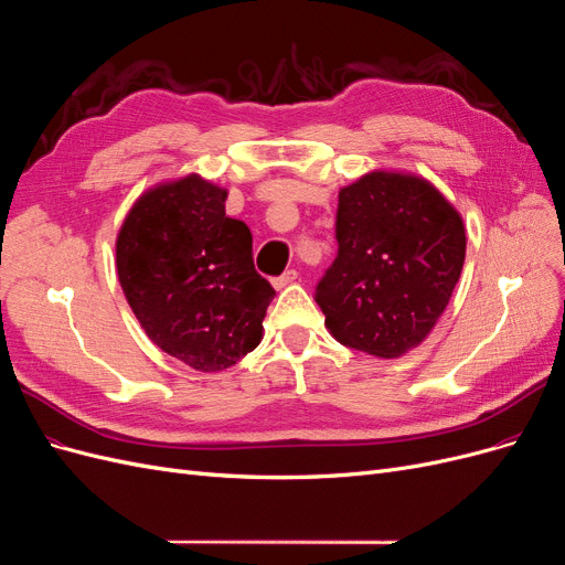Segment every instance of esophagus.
I'll return each mask as SVG.
<instances>
[{
    "label": "esophagus",
    "mask_w": 565,
    "mask_h": 565,
    "mask_svg": "<svg viewBox=\"0 0 565 565\" xmlns=\"http://www.w3.org/2000/svg\"><path fill=\"white\" fill-rule=\"evenodd\" d=\"M296 279H298V271H296V269H286L281 277L271 279V286H275V288L279 290V288H284V286H288V284H294Z\"/></svg>",
    "instance_id": "obj_1"
}]
</instances>
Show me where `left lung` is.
<instances>
[{
	"label": "left lung",
	"instance_id": "8db88e82",
	"mask_svg": "<svg viewBox=\"0 0 565 565\" xmlns=\"http://www.w3.org/2000/svg\"><path fill=\"white\" fill-rule=\"evenodd\" d=\"M335 239L315 294L333 338L382 359L420 344L465 265L460 213L423 178L373 171L340 190Z\"/></svg>",
	"mask_w": 565,
	"mask_h": 565
}]
</instances>
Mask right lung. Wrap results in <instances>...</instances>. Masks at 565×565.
I'll return each mask as SVG.
<instances>
[{"instance_id":"add662e5","label":"right lung","mask_w":565,"mask_h":565,"mask_svg":"<svg viewBox=\"0 0 565 565\" xmlns=\"http://www.w3.org/2000/svg\"><path fill=\"white\" fill-rule=\"evenodd\" d=\"M227 192L185 175L145 192L117 236V275L136 319L167 354L202 373L258 348L275 288L253 265L250 230Z\"/></svg>"}]
</instances>
